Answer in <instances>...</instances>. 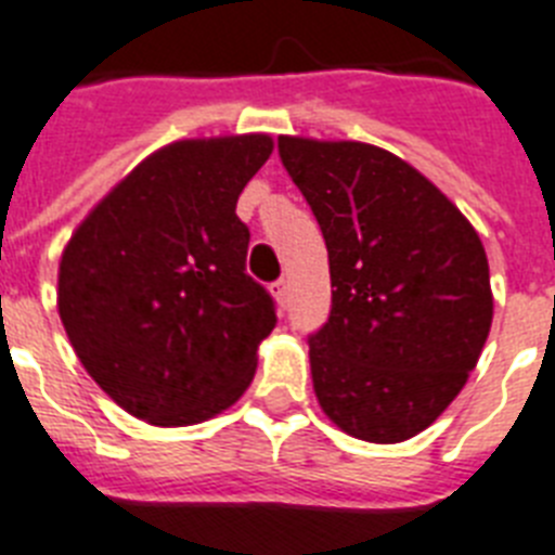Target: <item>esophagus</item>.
<instances>
[{
  "mask_svg": "<svg viewBox=\"0 0 555 555\" xmlns=\"http://www.w3.org/2000/svg\"><path fill=\"white\" fill-rule=\"evenodd\" d=\"M287 293H291L287 291V279H279V282H273V296H276V301L282 307L287 305Z\"/></svg>",
  "mask_w": 555,
  "mask_h": 555,
  "instance_id": "1",
  "label": "esophagus"
}]
</instances>
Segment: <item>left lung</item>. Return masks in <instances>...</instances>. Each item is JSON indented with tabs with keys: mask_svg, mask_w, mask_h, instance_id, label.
I'll return each mask as SVG.
<instances>
[{
	"mask_svg": "<svg viewBox=\"0 0 555 555\" xmlns=\"http://www.w3.org/2000/svg\"><path fill=\"white\" fill-rule=\"evenodd\" d=\"M279 157L319 222L335 287L327 321L307 335L315 398L358 440H409L457 398L486 347V248L392 152L279 138Z\"/></svg>",
	"mask_w": 555,
	"mask_h": 555,
	"instance_id": "1",
	"label": "left lung"
}]
</instances>
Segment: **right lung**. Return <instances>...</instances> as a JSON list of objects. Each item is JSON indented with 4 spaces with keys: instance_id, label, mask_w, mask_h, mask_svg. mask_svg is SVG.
I'll list each match as a JSON object with an SVG mask.
<instances>
[{
    "instance_id": "add662e5",
    "label": "right lung",
    "mask_w": 555,
    "mask_h": 555,
    "mask_svg": "<svg viewBox=\"0 0 555 555\" xmlns=\"http://www.w3.org/2000/svg\"><path fill=\"white\" fill-rule=\"evenodd\" d=\"M268 134L160 149L95 206L64 248L59 313L118 406L191 426L240 400L276 301L245 270L236 199L270 157Z\"/></svg>"
}]
</instances>
